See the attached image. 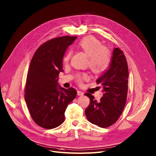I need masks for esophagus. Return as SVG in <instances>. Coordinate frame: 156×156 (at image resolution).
<instances>
[{
  "label": "esophagus",
  "mask_w": 156,
  "mask_h": 156,
  "mask_svg": "<svg viewBox=\"0 0 156 156\" xmlns=\"http://www.w3.org/2000/svg\"><path fill=\"white\" fill-rule=\"evenodd\" d=\"M77 95H78V96H83L84 95V93H83V91H77Z\"/></svg>",
  "instance_id": "34e87169"
}]
</instances>
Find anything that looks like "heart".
Returning a JSON list of instances; mask_svg holds the SVG:
<instances>
[{"label": "heart", "mask_w": 156, "mask_h": 156, "mask_svg": "<svg viewBox=\"0 0 156 156\" xmlns=\"http://www.w3.org/2000/svg\"><path fill=\"white\" fill-rule=\"evenodd\" d=\"M78 47L88 56L89 66L93 72L100 73L107 69L110 63V52L107 48L101 46L98 39L91 36L87 37L80 41ZM72 51L69 50L63 58L64 62L66 63L69 60ZM87 78L88 75L86 73L78 75L77 81L81 84L82 80Z\"/></svg>", "instance_id": "1"}]
</instances>
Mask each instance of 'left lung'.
I'll use <instances>...</instances> for the list:
<instances>
[{
  "label": "left lung",
  "mask_w": 156,
  "mask_h": 156,
  "mask_svg": "<svg viewBox=\"0 0 156 156\" xmlns=\"http://www.w3.org/2000/svg\"><path fill=\"white\" fill-rule=\"evenodd\" d=\"M129 69L123 51L118 48L112 52L108 68L96 81L103 87L100 102L90 93H85L90 103L85 110L88 120L100 127H108L120 117L125 107L128 91Z\"/></svg>",
  "instance_id": "1"
}]
</instances>
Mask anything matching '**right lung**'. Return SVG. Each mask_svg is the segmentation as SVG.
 <instances>
[{
    "instance_id": "add662e5",
    "label": "right lung",
    "mask_w": 156,
    "mask_h": 156,
    "mask_svg": "<svg viewBox=\"0 0 156 156\" xmlns=\"http://www.w3.org/2000/svg\"><path fill=\"white\" fill-rule=\"evenodd\" d=\"M76 39L66 36L48 41L31 59L24 98L31 117L43 128L54 129L63 123L66 109L76 96L75 88L66 89L58 83L66 50Z\"/></svg>"
}]
</instances>
